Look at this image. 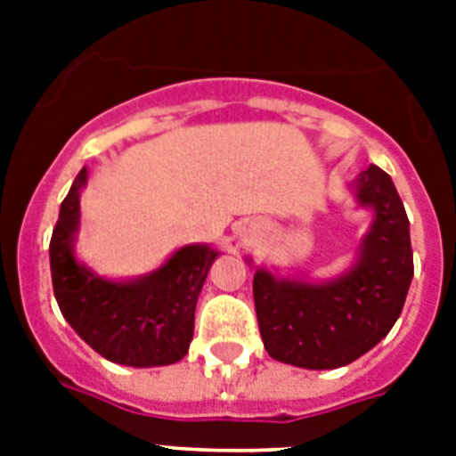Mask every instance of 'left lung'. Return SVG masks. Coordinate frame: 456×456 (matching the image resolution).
Listing matches in <instances>:
<instances>
[{
    "instance_id": "left-lung-1",
    "label": "left lung",
    "mask_w": 456,
    "mask_h": 456,
    "mask_svg": "<svg viewBox=\"0 0 456 456\" xmlns=\"http://www.w3.org/2000/svg\"><path fill=\"white\" fill-rule=\"evenodd\" d=\"M371 213L353 265L312 281L253 267V298L265 350L300 369L346 367L388 336L414 277L410 220L388 172L369 165L350 184Z\"/></svg>"
}]
</instances>
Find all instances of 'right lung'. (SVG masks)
Returning a JSON list of instances; mask_svg holds the SVG:
<instances>
[{"mask_svg": "<svg viewBox=\"0 0 456 456\" xmlns=\"http://www.w3.org/2000/svg\"><path fill=\"white\" fill-rule=\"evenodd\" d=\"M87 177V167H82L61 203L49 243L61 314L87 346L116 364L139 369L175 364L189 353L196 303L220 250L208 243H189L142 277L96 274L75 256L80 193Z\"/></svg>", "mask_w": 456, "mask_h": 456, "instance_id": "add662e5", "label": "right lung"}]
</instances>
